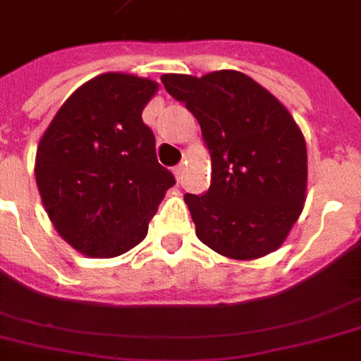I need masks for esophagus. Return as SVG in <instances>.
<instances>
[{"label":"esophagus","instance_id":"1","mask_svg":"<svg viewBox=\"0 0 361 361\" xmlns=\"http://www.w3.org/2000/svg\"><path fill=\"white\" fill-rule=\"evenodd\" d=\"M174 176H176V180H183V176H185V166H183V164L174 166Z\"/></svg>","mask_w":361,"mask_h":361}]
</instances>
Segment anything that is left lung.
I'll list each match as a JSON object with an SVG mask.
<instances>
[{
    "instance_id": "obj_1",
    "label": "left lung",
    "mask_w": 361,
    "mask_h": 361,
    "mask_svg": "<svg viewBox=\"0 0 361 361\" xmlns=\"http://www.w3.org/2000/svg\"><path fill=\"white\" fill-rule=\"evenodd\" d=\"M161 82L197 118L212 155L208 191L183 197L198 240L236 260L279 249L307 189V147L290 112L238 71Z\"/></svg>"
}]
</instances>
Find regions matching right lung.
Returning <instances> with one entry per match:
<instances>
[{"instance_id": "right-lung-1", "label": "right lung", "mask_w": 361, "mask_h": 361, "mask_svg": "<svg viewBox=\"0 0 361 361\" xmlns=\"http://www.w3.org/2000/svg\"><path fill=\"white\" fill-rule=\"evenodd\" d=\"M157 82L106 73L80 86L54 116L35 159L50 221L87 257H118L138 245L176 180L155 155L142 110Z\"/></svg>"}]
</instances>
